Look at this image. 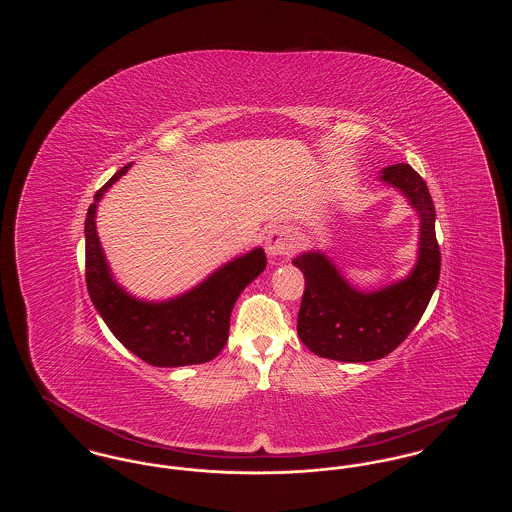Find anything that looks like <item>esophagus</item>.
<instances>
[{
  "label": "esophagus",
  "instance_id": "esophagus-1",
  "mask_svg": "<svg viewBox=\"0 0 512 512\" xmlns=\"http://www.w3.org/2000/svg\"><path fill=\"white\" fill-rule=\"evenodd\" d=\"M268 257H286L293 251V236L288 226H274L268 232L267 242H265Z\"/></svg>",
  "mask_w": 512,
  "mask_h": 512
}]
</instances>
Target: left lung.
<instances>
[{
  "instance_id": "left-lung-1",
  "label": "left lung",
  "mask_w": 512,
  "mask_h": 512,
  "mask_svg": "<svg viewBox=\"0 0 512 512\" xmlns=\"http://www.w3.org/2000/svg\"><path fill=\"white\" fill-rule=\"evenodd\" d=\"M380 180L405 195L420 217L418 259L407 278L376 292L349 286L320 251L293 259L305 276L297 334L324 359L368 363L390 355L418 324L438 286L441 253L436 240V207L426 182L405 163L386 167Z\"/></svg>"
}]
</instances>
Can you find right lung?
I'll use <instances>...</instances> for the list:
<instances>
[{
    "mask_svg": "<svg viewBox=\"0 0 512 512\" xmlns=\"http://www.w3.org/2000/svg\"><path fill=\"white\" fill-rule=\"evenodd\" d=\"M132 167L115 172L94 195L84 222L86 286L94 307L122 345L147 365H201L213 361L228 340L236 299L267 267L261 247L215 270L194 290L169 301H144L113 280L96 230V209L103 194Z\"/></svg>",
    "mask_w": 512,
    "mask_h": 512,
    "instance_id": "1",
    "label": "right lung"
}]
</instances>
